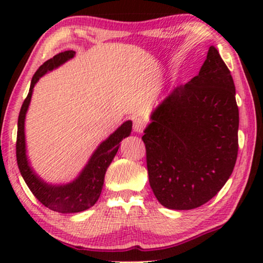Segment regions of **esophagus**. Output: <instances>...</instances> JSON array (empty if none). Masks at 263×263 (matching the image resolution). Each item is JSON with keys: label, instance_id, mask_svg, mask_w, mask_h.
Returning <instances> with one entry per match:
<instances>
[{"label": "esophagus", "instance_id": "34e87169", "mask_svg": "<svg viewBox=\"0 0 263 263\" xmlns=\"http://www.w3.org/2000/svg\"><path fill=\"white\" fill-rule=\"evenodd\" d=\"M133 128L136 133H142L143 129H145V122L139 117L133 118Z\"/></svg>", "mask_w": 263, "mask_h": 263}]
</instances>
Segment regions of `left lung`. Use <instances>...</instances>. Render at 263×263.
<instances>
[{
	"mask_svg": "<svg viewBox=\"0 0 263 263\" xmlns=\"http://www.w3.org/2000/svg\"><path fill=\"white\" fill-rule=\"evenodd\" d=\"M142 136L149 185L170 210H193L218 194L238 153L233 79L213 45L196 77L175 87L151 114Z\"/></svg>",
	"mask_w": 263,
	"mask_h": 263,
	"instance_id": "8db88e82",
	"label": "left lung"
}]
</instances>
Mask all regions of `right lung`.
I'll list each match as a JSON object with an SVG mask.
<instances>
[{
	"mask_svg": "<svg viewBox=\"0 0 263 263\" xmlns=\"http://www.w3.org/2000/svg\"><path fill=\"white\" fill-rule=\"evenodd\" d=\"M74 56L75 51L68 50V51L57 53L38 68L32 78L28 95L21 106L19 120H17L16 136V161L25 183L30 188L32 194L39 200V202L48 207L49 210L64 214L86 211L98 201L107 167L120 148V142L130 135L133 127L132 121H125L121 127H118L109 138L104 140L97 147L78 177L69 183L51 184L35 174L28 161L26 139H25V118H26L28 106H30L32 93H33L35 84L43 75L62 66Z\"/></svg>",
	"mask_w": 263,
	"mask_h": 263,
	"instance_id": "add662e5",
	"label": "right lung"
}]
</instances>
